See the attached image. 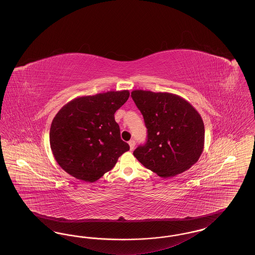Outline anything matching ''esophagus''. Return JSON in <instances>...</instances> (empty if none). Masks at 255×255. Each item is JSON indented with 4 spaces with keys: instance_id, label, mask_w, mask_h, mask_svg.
Returning <instances> with one entry per match:
<instances>
[{
    "instance_id": "34e87169",
    "label": "esophagus",
    "mask_w": 255,
    "mask_h": 255,
    "mask_svg": "<svg viewBox=\"0 0 255 255\" xmlns=\"http://www.w3.org/2000/svg\"><path fill=\"white\" fill-rule=\"evenodd\" d=\"M129 145H130V150L132 151L134 149V145H135V142H134V140H130L129 141Z\"/></svg>"
}]
</instances>
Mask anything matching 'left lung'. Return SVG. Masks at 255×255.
Returning a JSON list of instances; mask_svg holds the SVG:
<instances>
[{
    "label": "left lung",
    "instance_id": "8db88e82",
    "mask_svg": "<svg viewBox=\"0 0 255 255\" xmlns=\"http://www.w3.org/2000/svg\"><path fill=\"white\" fill-rule=\"evenodd\" d=\"M131 97L148 133L145 145L138 146L133 156L161 178L189 169L205 147V125L198 111L184 98L166 92L134 90Z\"/></svg>",
    "mask_w": 255,
    "mask_h": 255
}]
</instances>
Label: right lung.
Segmentation results:
<instances>
[{
	"instance_id": "right-lung-1",
	"label": "right lung",
	"mask_w": 255,
	"mask_h": 255,
	"mask_svg": "<svg viewBox=\"0 0 255 255\" xmlns=\"http://www.w3.org/2000/svg\"><path fill=\"white\" fill-rule=\"evenodd\" d=\"M128 90L74 98L51 122L50 148L61 168L94 182L112 169L130 147L121 138L115 113L128 100Z\"/></svg>"
}]
</instances>
